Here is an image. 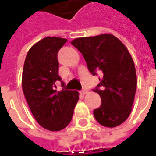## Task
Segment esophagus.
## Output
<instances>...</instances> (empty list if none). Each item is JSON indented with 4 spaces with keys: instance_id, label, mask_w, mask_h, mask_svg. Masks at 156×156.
I'll use <instances>...</instances> for the list:
<instances>
[{
    "instance_id": "esophagus-1",
    "label": "esophagus",
    "mask_w": 156,
    "mask_h": 156,
    "mask_svg": "<svg viewBox=\"0 0 156 156\" xmlns=\"http://www.w3.org/2000/svg\"><path fill=\"white\" fill-rule=\"evenodd\" d=\"M87 92H88V90L86 89V88H84L83 90H81V94H83V95H85V94H87Z\"/></svg>"
}]
</instances>
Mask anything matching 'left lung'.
Listing matches in <instances>:
<instances>
[{
    "label": "left lung",
    "instance_id": "8db88e82",
    "mask_svg": "<svg viewBox=\"0 0 156 156\" xmlns=\"http://www.w3.org/2000/svg\"><path fill=\"white\" fill-rule=\"evenodd\" d=\"M71 44L82 54L89 71L101 75L93 90L101 99L100 108L93 111L96 120L108 128L122 124L132 111L137 87L135 66L128 48L108 34L78 37Z\"/></svg>",
    "mask_w": 156,
    "mask_h": 156
}]
</instances>
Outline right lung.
I'll return each mask as SVG.
<instances>
[{"mask_svg": "<svg viewBox=\"0 0 156 156\" xmlns=\"http://www.w3.org/2000/svg\"><path fill=\"white\" fill-rule=\"evenodd\" d=\"M66 42L57 37L41 39L27 52L23 66L22 85L27 104L38 124L49 131L67 127L79 100L76 90H55L56 82L61 81L57 55Z\"/></svg>", "mask_w": 156, "mask_h": 156, "instance_id": "add662e5", "label": "right lung"}]
</instances>
